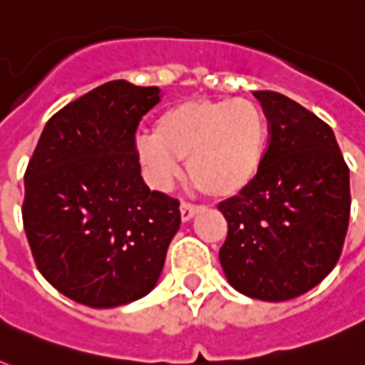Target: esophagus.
<instances>
[{
  "instance_id": "1",
  "label": "esophagus",
  "mask_w": 365,
  "mask_h": 365,
  "mask_svg": "<svg viewBox=\"0 0 365 365\" xmlns=\"http://www.w3.org/2000/svg\"><path fill=\"white\" fill-rule=\"evenodd\" d=\"M200 210V206L191 205V202H182L180 205V214H182L183 222H189V220H193L195 214Z\"/></svg>"
}]
</instances>
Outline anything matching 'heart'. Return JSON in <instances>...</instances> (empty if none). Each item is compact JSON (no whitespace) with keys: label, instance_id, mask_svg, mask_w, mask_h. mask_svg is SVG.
Returning a JSON list of instances; mask_svg holds the SVG:
<instances>
[{"label":"heart","instance_id":"heart-1","mask_svg":"<svg viewBox=\"0 0 365 365\" xmlns=\"http://www.w3.org/2000/svg\"><path fill=\"white\" fill-rule=\"evenodd\" d=\"M267 142V117L255 102L197 98L160 111L153 134L136 140V155L159 187L174 182L180 160H187L195 187L214 199H229L259 176Z\"/></svg>","mask_w":365,"mask_h":365}]
</instances>
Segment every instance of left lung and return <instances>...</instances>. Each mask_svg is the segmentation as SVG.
Segmentation results:
<instances>
[{
    "instance_id": "left-lung-1",
    "label": "left lung",
    "mask_w": 365,
    "mask_h": 365,
    "mask_svg": "<svg viewBox=\"0 0 365 365\" xmlns=\"http://www.w3.org/2000/svg\"><path fill=\"white\" fill-rule=\"evenodd\" d=\"M269 123L259 176L220 202L227 239L220 263L237 292L288 301L339 261L351 216V182L334 130L294 100L255 91Z\"/></svg>"
}]
</instances>
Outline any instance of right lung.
Listing matches in <instances>:
<instances>
[{"label": "right lung", "mask_w": 365, "mask_h": 365, "mask_svg": "<svg viewBox=\"0 0 365 365\" xmlns=\"http://www.w3.org/2000/svg\"><path fill=\"white\" fill-rule=\"evenodd\" d=\"M160 88L117 79L56 111L24 174L22 222L37 269L93 309L126 305L159 280L180 202L140 174L136 128Z\"/></svg>", "instance_id": "add662e5"}]
</instances>
